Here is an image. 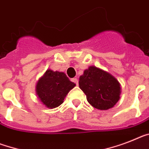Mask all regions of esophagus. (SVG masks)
Masks as SVG:
<instances>
[{"mask_svg":"<svg viewBox=\"0 0 149 149\" xmlns=\"http://www.w3.org/2000/svg\"><path fill=\"white\" fill-rule=\"evenodd\" d=\"M72 82H73L75 83V84L77 85H78V79L77 78H73V79H72Z\"/></svg>","mask_w":149,"mask_h":149,"instance_id":"obj_1","label":"esophagus"}]
</instances>
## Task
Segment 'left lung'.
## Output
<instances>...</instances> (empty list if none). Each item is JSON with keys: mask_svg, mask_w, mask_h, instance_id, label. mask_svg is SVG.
<instances>
[{"mask_svg": "<svg viewBox=\"0 0 149 149\" xmlns=\"http://www.w3.org/2000/svg\"><path fill=\"white\" fill-rule=\"evenodd\" d=\"M79 86L88 103L96 109L108 110L117 103L121 94L120 83L110 72L90 66L79 77Z\"/></svg>", "mask_w": 149, "mask_h": 149, "instance_id": "1", "label": "left lung"}]
</instances>
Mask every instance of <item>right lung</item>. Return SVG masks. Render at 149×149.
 I'll return each instance as SVG.
<instances>
[{
  "label": "right lung",
  "instance_id": "right-lung-1",
  "mask_svg": "<svg viewBox=\"0 0 149 149\" xmlns=\"http://www.w3.org/2000/svg\"><path fill=\"white\" fill-rule=\"evenodd\" d=\"M76 86L63 72L48 69L36 86L38 99L47 108H55L63 102L69 92Z\"/></svg>",
  "mask_w": 149,
  "mask_h": 149
}]
</instances>
